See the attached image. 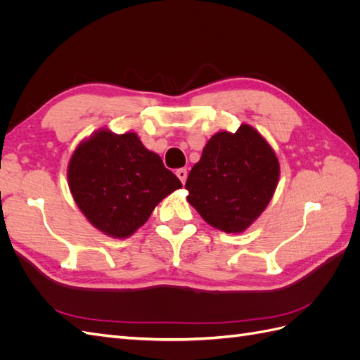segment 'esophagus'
Masks as SVG:
<instances>
[{"label":"esophagus","mask_w":360,"mask_h":360,"mask_svg":"<svg viewBox=\"0 0 360 360\" xmlns=\"http://www.w3.org/2000/svg\"><path fill=\"white\" fill-rule=\"evenodd\" d=\"M177 177L180 179V181L184 184V181H186V179H188V171L184 169V168H180V169H177Z\"/></svg>","instance_id":"esophagus-1"}]
</instances>
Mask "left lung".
Segmentation results:
<instances>
[{"label":"left lung","instance_id":"obj_1","mask_svg":"<svg viewBox=\"0 0 360 360\" xmlns=\"http://www.w3.org/2000/svg\"><path fill=\"white\" fill-rule=\"evenodd\" d=\"M279 179L275 151L255 129L219 132L191 169L188 201L202 219L225 233H242L264 212Z\"/></svg>","mask_w":360,"mask_h":360}]
</instances>
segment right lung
I'll return each mask as SVG.
<instances>
[{"mask_svg": "<svg viewBox=\"0 0 360 360\" xmlns=\"http://www.w3.org/2000/svg\"><path fill=\"white\" fill-rule=\"evenodd\" d=\"M75 202L97 230L127 237L144 225L159 201L181 181L148 151L136 134L101 130L86 139L69 163Z\"/></svg>", "mask_w": 360, "mask_h": 360, "instance_id": "1", "label": "right lung"}]
</instances>
